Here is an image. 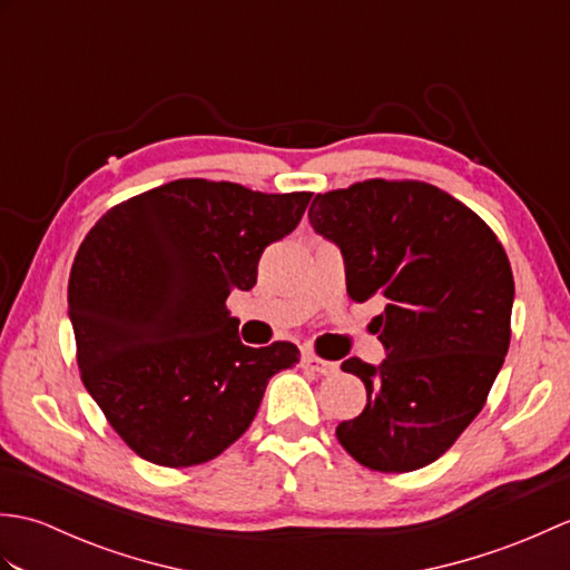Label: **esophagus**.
<instances>
[{
  "label": "esophagus",
  "instance_id": "1",
  "mask_svg": "<svg viewBox=\"0 0 570 570\" xmlns=\"http://www.w3.org/2000/svg\"><path fill=\"white\" fill-rule=\"evenodd\" d=\"M301 365H304V367L311 370V372L323 374V377H328V374H335V372H337V362L323 360V357L313 355V353H304V357H301Z\"/></svg>",
  "mask_w": 570,
  "mask_h": 570
}]
</instances>
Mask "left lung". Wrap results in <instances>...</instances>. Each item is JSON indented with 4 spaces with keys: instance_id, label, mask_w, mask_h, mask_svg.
Returning a JSON list of instances; mask_svg holds the SVG:
<instances>
[{
    "instance_id": "1",
    "label": "left lung",
    "mask_w": 570,
    "mask_h": 570,
    "mask_svg": "<svg viewBox=\"0 0 570 570\" xmlns=\"http://www.w3.org/2000/svg\"><path fill=\"white\" fill-rule=\"evenodd\" d=\"M311 225L343 252L347 296L382 298L372 321L386 360L362 414L335 429L360 465L409 472L439 460L488 402L512 337L514 276L498 235L423 180L370 178L318 193Z\"/></svg>"
}]
</instances>
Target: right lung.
<instances>
[{
    "instance_id": "obj_1",
    "label": "right lung",
    "mask_w": 570,
    "mask_h": 570,
    "mask_svg": "<svg viewBox=\"0 0 570 570\" xmlns=\"http://www.w3.org/2000/svg\"><path fill=\"white\" fill-rule=\"evenodd\" d=\"M313 193L178 178L107 210L68 282L85 390L131 451L164 468L208 463L257 416L294 343L242 345L225 301L257 284L272 242Z\"/></svg>"
}]
</instances>
